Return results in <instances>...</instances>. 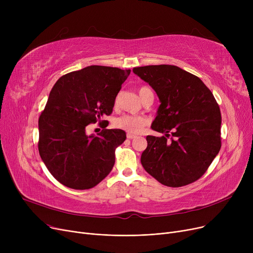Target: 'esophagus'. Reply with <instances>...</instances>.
<instances>
[{
  "label": "esophagus",
  "instance_id": "obj_1",
  "mask_svg": "<svg viewBox=\"0 0 253 253\" xmlns=\"http://www.w3.org/2000/svg\"><path fill=\"white\" fill-rule=\"evenodd\" d=\"M136 136L134 134H130V133H127V138L128 139H132V138H135Z\"/></svg>",
  "mask_w": 253,
  "mask_h": 253
}]
</instances>
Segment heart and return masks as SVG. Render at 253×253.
<instances>
[{
  "label": "heart",
  "instance_id": "b5f03b06",
  "mask_svg": "<svg viewBox=\"0 0 253 253\" xmlns=\"http://www.w3.org/2000/svg\"><path fill=\"white\" fill-rule=\"evenodd\" d=\"M150 92H152V90L147 86H141L138 89V93L141 99ZM147 124H148L147 119L141 116H134V115H123L121 117L115 119L114 121V126L116 128L124 130L130 134L140 133Z\"/></svg>",
  "mask_w": 253,
  "mask_h": 253
}]
</instances>
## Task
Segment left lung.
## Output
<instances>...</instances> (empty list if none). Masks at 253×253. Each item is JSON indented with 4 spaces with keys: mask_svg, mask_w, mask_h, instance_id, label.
Instances as JSON below:
<instances>
[{
    "mask_svg": "<svg viewBox=\"0 0 253 253\" xmlns=\"http://www.w3.org/2000/svg\"><path fill=\"white\" fill-rule=\"evenodd\" d=\"M133 73L159 96L152 129L165 133L147 136L140 159L144 170L172 188L198 180L221 147V115L213 94L197 76L175 65L138 66Z\"/></svg>",
    "mask_w": 253,
    "mask_h": 253,
    "instance_id": "left-lung-1",
    "label": "left lung"
}]
</instances>
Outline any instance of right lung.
<instances>
[{
    "label": "right lung",
    "instance_id": "add662e5",
    "mask_svg": "<svg viewBox=\"0 0 253 253\" xmlns=\"http://www.w3.org/2000/svg\"><path fill=\"white\" fill-rule=\"evenodd\" d=\"M130 72L90 65L63 75L53 86L39 118L38 149L50 173L65 187L91 189L112 171L125 131L104 129L88 136L86 127L112 114Z\"/></svg>",
    "mask_w": 253,
    "mask_h": 253
}]
</instances>
